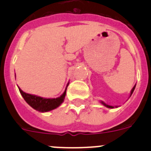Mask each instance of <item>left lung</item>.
Returning a JSON list of instances; mask_svg holds the SVG:
<instances>
[{"label": "left lung", "instance_id": "obj_1", "mask_svg": "<svg viewBox=\"0 0 151 151\" xmlns=\"http://www.w3.org/2000/svg\"><path fill=\"white\" fill-rule=\"evenodd\" d=\"M135 86H136V85H134V88H132V91H131V95H132V93H133V92H134V88H135ZM104 105V106H106V107H109V108H114V106H109V105H106V104H105V103H104V102H101Z\"/></svg>", "mask_w": 151, "mask_h": 151}]
</instances>
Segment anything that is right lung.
Instances as JSON below:
<instances>
[{"label":"right lung","mask_w":151,"mask_h":151,"mask_svg":"<svg viewBox=\"0 0 151 151\" xmlns=\"http://www.w3.org/2000/svg\"><path fill=\"white\" fill-rule=\"evenodd\" d=\"M68 84H69V83L67 84L64 93L60 97L56 99H44L40 96H37L26 93L23 92L19 88V91L20 92L21 95L23 97L24 99L25 100V101L31 107H33L36 110L39 111V112H48V111L55 109L58 106H60V104L64 100L66 93V88L68 87Z\"/></svg>","instance_id":"add662e5"}]
</instances>
